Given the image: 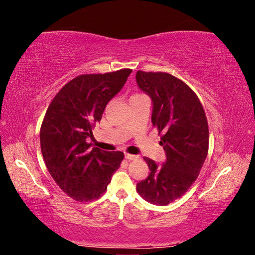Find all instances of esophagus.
Returning a JSON list of instances; mask_svg holds the SVG:
<instances>
[{"label":"esophagus","instance_id":"esophagus-1","mask_svg":"<svg viewBox=\"0 0 255 255\" xmlns=\"http://www.w3.org/2000/svg\"><path fill=\"white\" fill-rule=\"evenodd\" d=\"M125 158L128 159V161H132V159H137L138 156L137 155H132V154H125Z\"/></svg>","mask_w":255,"mask_h":255}]
</instances>
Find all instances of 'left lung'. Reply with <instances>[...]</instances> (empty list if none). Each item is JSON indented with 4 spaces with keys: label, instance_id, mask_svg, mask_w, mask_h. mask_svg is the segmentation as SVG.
Wrapping results in <instances>:
<instances>
[{
    "label": "left lung",
    "instance_id": "obj_1",
    "mask_svg": "<svg viewBox=\"0 0 255 255\" xmlns=\"http://www.w3.org/2000/svg\"><path fill=\"white\" fill-rule=\"evenodd\" d=\"M138 88L152 99L153 126L162 132L166 159L158 165L144 157L149 174L137 191L153 205L166 206L195 182L208 153V123L199 99L175 76L163 72L136 73Z\"/></svg>",
    "mask_w": 255,
    "mask_h": 255
}]
</instances>
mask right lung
Here are the masks:
<instances>
[{"label":"right lung","instance_id":"right-lung-1","mask_svg":"<svg viewBox=\"0 0 255 255\" xmlns=\"http://www.w3.org/2000/svg\"><path fill=\"white\" fill-rule=\"evenodd\" d=\"M130 73L125 68L77 76L63 86L46 111L40 128L42 156L55 182L77 201L100 198L124 159L123 152L91 147L88 138Z\"/></svg>","mask_w":255,"mask_h":255}]
</instances>
